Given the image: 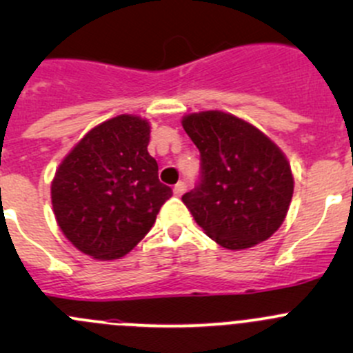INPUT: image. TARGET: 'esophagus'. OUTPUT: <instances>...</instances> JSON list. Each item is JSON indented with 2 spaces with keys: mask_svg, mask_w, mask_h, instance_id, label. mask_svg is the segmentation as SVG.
I'll return each mask as SVG.
<instances>
[{
  "mask_svg": "<svg viewBox=\"0 0 353 353\" xmlns=\"http://www.w3.org/2000/svg\"><path fill=\"white\" fill-rule=\"evenodd\" d=\"M184 191H186V183H183V181L174 186V194H176V196H183Z\"/></svg>",
  "mask_w": 353,
  "mask_h": 353,
  "instance_id": "1",
  "label": "esophagus"
}]
</instances>
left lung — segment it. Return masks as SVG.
<instances>
[{
    "instance_id": "left-lung-1",
    "label": "left lung",
    "mask_w": 353,
    "mask_h": 353,
    "mask_svg": "<svg viewBox=\"0 0 353 353\" xmlns=\"http://www.w3.org/2000/svg\"><path fill=\"white\" fill-rule=\"evenodd\" d=\"M183 128L201 155V183L183 196L198 225L234 251L270 239L294 194L285 154L251 123L222 110L188 114Z\"/></svg>"
}]
</instances>
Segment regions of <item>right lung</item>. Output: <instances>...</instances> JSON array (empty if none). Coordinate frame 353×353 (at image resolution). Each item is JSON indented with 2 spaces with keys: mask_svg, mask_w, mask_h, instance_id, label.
Here are the masks:
<instances>
[{
  "mask_svg": "<svg viewBox=\"0 0 353 353\" xmlns=\"http://www.w3.org/2000/svg\"><path fill=\"white\" fill-rule=\"evenodd\" d=\"M150 123L121 114L92 128L59 163L51 183L56 222L78 251L119 259L155 223L172 190L148 154Z\"/></svg>",
  "mask_w": 353,
  "mask_h": 353,
  "instance_id": "right-lung-1",
  "label": "right lung"
}]
</instances>
